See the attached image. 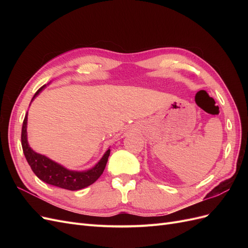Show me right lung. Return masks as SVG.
Wrapping results in <instances>:
<instances>
[{"label":"right lung","instance_id":"obj_1","mask_svg":"<svg viewBox=\"0 0 248 248\" xmlns=\"http://www.w3.org/2000/svg\"><path fill=\"white\" fill-rule=\"evenodd\" d=\"M46 86H42L37 91L33 97V99L38 95ZM32 99V100H33ZM27 121H28V112L24 119L21 128V146L22 151L26 156V159L31 167L34 174L38 177L43 182L54 185L57 187H61L68 190H79L81 188L93 184L98 179L106 169L110 150L108 149L102 156L99 162L94 168L84 171L69 170L62 167L55 161L50 160L46 156L36 153L31 149L28 144L27 140Z\"/></svg>","mask_w":248,"mask_h":248}]
</instances>
